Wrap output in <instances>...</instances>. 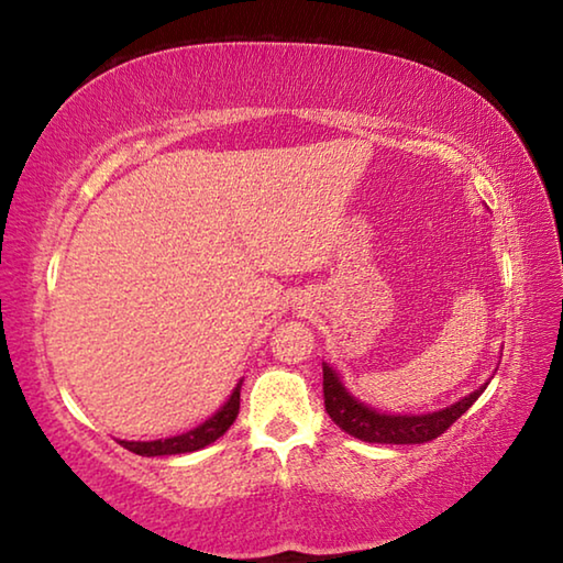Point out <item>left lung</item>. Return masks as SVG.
Returning <instances> with one entry per match:
<instances>
[{"instance_id":"left-lung-1","label":"left lung","mask_w":563,"mask_h":563,"mask_svg":"<svg viewBox=\"0 0 563 563\" xmlns=\"http://www.w3.org/2000/svg\"><path fill=\"white\" fill-rule=\"evenodd\" d=\"M487 385H482L479 389H474L472 395L462 397L460 402L440 409V412L385 415L352 397L345 385L340 383L335 369H332L328 362H322V393H325V409L330 419L340 427V430L357 437V440L377 444H424L437 440V437L450 430L456 419L479 399Z\"/></svg>"}]
</instances>
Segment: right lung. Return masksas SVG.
<instances>
[{
	"mask_svg": "<svg viewBox=\"0 0 563 563\" xmlns=\"http://www.w3.org/2000/svg\"><path fill=\"white\" fill-rule=\"evenodd\" d=\"M241 385L233 389V395L228 397V402L218 409L213 417H208L203 424H198L196 430H190L186 434L178 437H168V440H154V442H121L129 452L141 454V456H164V454H186V452H196L203 450L211 442H216L218 437H223L228 432V427L235 422L238 409H241Z\"/></svg>",
	"mask_w": 563,
	"mask_h": 563,
	"instance_id": "add662e5",
	"label": "right lung"
}]
</instances>
